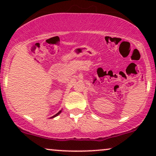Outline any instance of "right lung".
I'll list each match as a JSON object with an SVG mask.
<instances>
[{"mask_svg": "<svg viewBox=\"0 0 156 156\" xmlns=\"http://www.w3.org/2000/svg\"><path fill=\"white\" fill-rule=\"evenodd\" d=\"M61 112H62V111H59V112H58V113H57V114H55V115L54 116H53V117H51V118H53V117H56V116H58V114H60V113Z\"/></svg>", "mask_w": 156, "mask_h": 156, "instance_id": "1", "label": "right lung"}]
</instances>
